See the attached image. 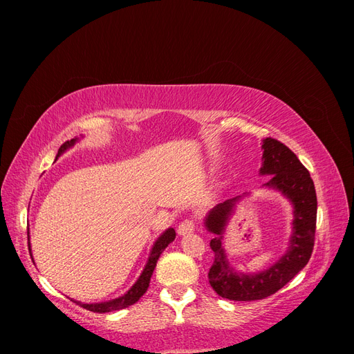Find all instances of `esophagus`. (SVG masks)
<instances>
[{"mask_svg": "<svg viewBox=\"0 0 354 354\" xmlns=\"http://www.w3.org/2000/svg\"><path fill=\"white\" fill-rule=\"evenodd\" d=\"M195 230V223L194 220H183L178 224V234H189Z\"/></svg>", "mask_w": 354, "mask_h": 354, "instance_id": "obj_1", "label": "esophagus"}]
</instances>
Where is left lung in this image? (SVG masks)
I'll return each instance as SVG.
<instances>
[{"label": "left lung", "instance_id": "1", "mask_svg": "<svg viewBox=\"0 0 354 354\" xmlns=\"http://www.w3.org/2000/svg\"><path fill=\"white\" fill-rule=\"evenodd\" d=\"M260 176H272L264 187L274 189L291 202L294 208L292 233L288 250L269 269L259 273L236 272L229 264L223 245V233L236 203L250 194L227 199L214 207L203 220L205 229L216 234L209 242L214 263L208 281L220 297L233 301H254L279 291L292 277L303 270L313 252L317 199L313 180L297 155L283 143L267 137L263 140Z\"/></svg>", "mask_w": 354, "mask_h": 354}]
</instances>
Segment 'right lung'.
Listing matches in <instances>:
<instances>
[{
	"instance_id": "right-lung-1",
	"label": "right lung",
	"mask_w": 354,
	"mask_h": 354,
	"mask_svg": "<svg viewBox=\"0 0 354 354\" xmlns=\"http://www.w3.org/2000/svg\"><path fill=\"white\" fill-rule=\"evenodd\" d=\"M80 140V138H72V140H68L63 143L59 149V152L56 155V160L59 159L60 155L65 153L68 149L73 147L75 143H77ZM29 230V229H28ZM176 239V230L173 227L167 229L155 241L152 250H151V254H149V259H147V263L145 266V269L142 272V274L138 276V279L136 281V283L128 289V291L118 297V298H113V299H108V301H102V303H81V301H77V299H72L73 303H77L78 306L84 307L90 310V312H94V313H109V312H115V310H121V308H125L128 306H131L134 303H137L138 299H140V297L147 291L149 288V282H151V277H152V273L155 270L156 267V263H158V259L159 255L162 254V251L167 248V246L173 242ZM28 245H29V254L32 257V251H30V242H29V232H28Z\"/></svg>"
}]
</instances>
